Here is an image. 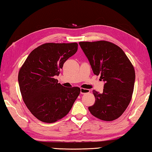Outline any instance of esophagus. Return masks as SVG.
I'll list each match as a JSON object with an SVG mask.
<instances>
[{
	"label": "esophagus",
	"instance_id": "obj_1",
	"mask_svg": "<svg viewBox=\"0 0 152 152\" xmlns=\"http://www.w3.org/2000/svg\"><path fill=\"white\" fill-rule=\"evenodd\" d=\"M89 92H90V90L89 89H84V88H81V94H89Z\"/></svg>",
	"mask_w": 152,
	"mask_h": 152
}]
</instances>
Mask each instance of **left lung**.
<instances>
[{"mask_svg": "<svg viewBox=\"0 0 152 152\" xmlns=\"http://www.w3.org/2000/svg\"><path fill=\"white\" fill-rule=\"evenodd\" d=\"M94 73L105 82L102 94L94 90L95 103L89 110L103 121L119 118L132 99L135 74L134 66L124 50L106 41L79 42Z\"/></svg>", "mask_w": 152, "mask_h": 152, "instance_id": "obj_1", "label": "left lung"}]
</instances>
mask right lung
I'll list each match as a JSON object with an SVG mask.
<instances>
[{
  "label": "right lung",
  "mask_w": 152,
  "mask_h": 152,
  "mask_svg": "<svg viewBox=\"0 0 152 152\" xmlns=\"http://www.w3.org/2000/svg\"><path fill=\"white\" fill-rule=\"evenodd\" d=\"M78 44L48 42L29 54L18 75L23 99L39 120L53 123L64 118L80 94L79 87L58 83L64 63L77 50Z\"/></svg>",
  "instance_id": "add662e5"
}]
</instances>
